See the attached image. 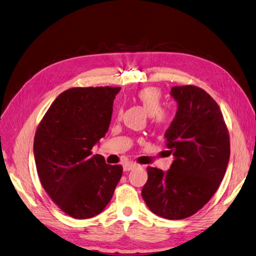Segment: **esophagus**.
I'll return each instance as SVG.
<instances>
[{"label": "esophagus", "mask_w": 256, "mask_h": 256, "mask_svg": "<svg viewBox=\"0 0 256 256\" xmlns=\"http://www.w3.org/2000/svg\"><path fill=\"white\" fill-rule=\"evenodd\" d=\"M137 166H140L138 163L133 162V161H128V162L126 163V164L123 166V168H124V171H130V170H133V168H135Z\"/></svg>", "instance_id": "obj_1"}]
</instances>
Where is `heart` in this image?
<instances>
[{
    "label": "heart",
    "mask_w": 256,
    "mask_h": 256,
    "mask_svg": "<svg viewBox=\"0 0 256 256\" xmlns=\"http://www.w3.org/2000/svg\"><path fill=\"white\" fill-rule=\"evenodd\" d=\"M135 98L138 100L147 112L152 116V121L158 126H164L170 119L168 111L162 108V92L158 88H144L136 92Z\"/></svg>",
    "instance_id": "1"
}]
</instances>
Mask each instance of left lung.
Masks as SVG:
<instances>
[{"label": "left lung", "mask_w": 256, "mask_h": 256, "mask_svg": "<svg viewBox=\"0 0 256 256\" xmlns=\"http://www.w3.org/2000/svg\"><path fill=\"white\" fill-rule=\"evenodd\" d=\"M178 100L175 119L166 133L175 160L171 168L148 166L144 201L168 220L189 218L204 206L224 178L230 140L222 111L204 90L194 85L172 88Z\"/></svg>", "instance_id": "8db88e82"}]
</instances>
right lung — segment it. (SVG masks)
<instances>
[{
	"label": "right lung",
	"instance_id": "right-lung-1",
	"mask_svg": "<svg viewBox=\"0 0 256 256\" xmlns=\"http://www.w3.org/2000/svg\"><path fill=\"white\" fill-rule=\"evenodd\" d=\"M120 88H71L56 98L38 126L34 152L41 185L74 218L100 214L122 176V166L92 156V148L107 133Z\"/></svg>",
	"mask_w": 256,
	"mask_h": 256
}]
</instances>
